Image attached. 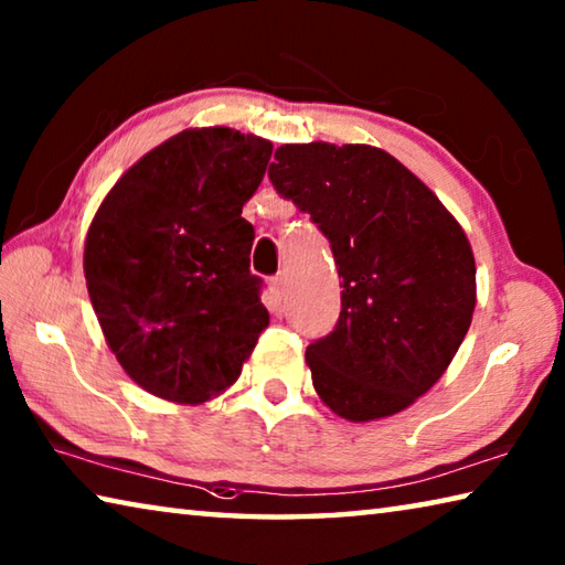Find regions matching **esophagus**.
Returning <instances> with one entry per match:
<instances>
[{"instance_id":"34e87169","label":"esophagus","mask_w":565,"mask_h":565,"mask_svg":"<svg viewBox=\"0 0 565 565\" xmlns=\"http://www.w3.org/2000/svg\"><path fill=\"white\" fill-rule=\"evenodd\" d=\"M271 289H274V296L276 299H286V291H289V279H286V274H279L276 279L271 281Z\"/></svg>"}]
</instances>
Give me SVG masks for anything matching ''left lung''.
I'll return each instance as SVG.
<instances>
[{
	"label": "left lung",
	"instance_id": "left-lung-1",
	"mask_svg": "<svg viewBox=\"0 0 565 565\" xmlns=\"http://www.w3.org/2000/svg\"><path fill=\"white\" fill-rule=\"evenodd\" d=\"M269 179L331 242L341 317L306 349L319 398L363 424L424 396L471 327L476 262L456 216L388 151L284 145Z\"/></svg>",
	"mask_w": 565,
	"mask_h": 565
}]
</instances>
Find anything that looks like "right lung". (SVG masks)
Segmentation results:
<instances>
[{
    "mask_svg": "<svg viewBox=\"0 0 565 565\" xmlns=\"http://www.w3.org/2000/svg\"><path fill=\"white\" fill-rule=\"evenodd\" d=\"M271 149L228 127L179 131L124 171L89 224L84 279L107 347L171 404L224 394L269 327L242 209Z\"/></svg>",
    "mask_w": 565,
    "mask_h": 565,
    "instance_id": "right-lung-1",
    "label": "right lung"
}]
</instances>
